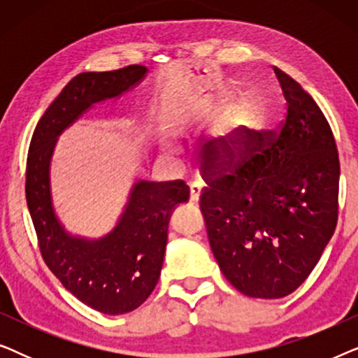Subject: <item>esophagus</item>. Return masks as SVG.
<instances>
[{"mask_svg":"<svg viewBox=\"0 0 358 358\" xmlns=\"http://www.w3.org/2000/svg\"><path fill=\"white\" fill-rule=\"evenodd\" d=\"M200 194H202V184H200V182L190 184V197H189L190 202L197 203L199 199H200Z\"/></svg>","mask_w":358,"mask_h":358,"instance_id":"34e87169","label":"esophagus"}]
</instances>
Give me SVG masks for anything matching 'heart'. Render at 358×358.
I'll return each instance as SVG.
<instances>
[{"label": "heart", "mask_w": 358, "mask_h": 358, "mask_svg": "<svg viewBox=\"0 0 358 358\" xmlns=\"http://www.w3.org/2000/svg\"><path fill=\"white\" fill-rule=\"evenodd\" d=\"M234 120H236L238 129H257L264 122L262 106L252 97H248L238 106L234 112Z\"/></svg>", "instance_id": "1"}]
</instances>
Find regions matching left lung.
<instances>
[{"label":"left lung","mask_w":358,"mask_h":358,"mask_svg":"<svg viewBox=\"0 0 358 358\" xmlns=\"http://www.w3.org/2000/svg\"><path fill=\"white\" fill-rule=\"evenodd\" d=\"M273 71L285 120L278 130L243 136L239 146L229 141L238 158L220 143L229 159H207L200 194L223 275L252 298L287 296L306 280L334 234L339 208V153L329 122L292 76Z\"/></svg>","instance_id":"obj_1"}]
</instances>
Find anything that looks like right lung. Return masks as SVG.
<instances>
[{"label":"right lung","instance_id":"right-lung-1","mask_svg":"<svg viewBox=\"0 0 358 358\" xmlns=\"http://www.w3.org/2000/svg\"><path fill=\"white\" fill-rule=\"evenodd\" d=\"M148 71L130 65L102 73H80L38 120L27 155L26 200L41 254L62 285L104 315L138 308L155 290L168 243L173 208L189 200L184 180H138L125 212L107 236L90 241L68 234L55 217L48 166L57 136L96 102L120 96Z\"/></svg>","mask_w":358,"mask_h":358}]
</instances>
